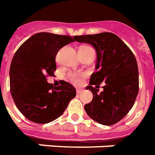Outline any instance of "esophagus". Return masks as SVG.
<instances>
[{
    "label": "esophagus",
    "instance_id": "esophagus-1",
    "mask_svg": "<svg viewBox=\"0 0 155 155\" xmlns=\"http://www.w3.org/2000/svg\"><path fill=\"white\" fill-rule=\"evenodd\" d=\"M82 92H83V89H76V93H77V94H81Z\"/></svg>",
    "mask_w": 155,
    "mask_h": 155
}]
</instances>
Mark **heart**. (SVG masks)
Wrapping results in <instances>:
<instances>
[{
    "label": "heart",
    "mask_w": 155,
    "mask_h": 155,
    "mask_svg": "<svg viewBox=\"0 0 155 155\" xmlns=\"http://www.w3.org/2000/svg\"><path fill=\"white\" fill-rule=\"evenodd\" d=\"M81 48L88 49V50H93L91 48H89V47H87V46H84V47H81ZM71 78L72 81H74V83L78 84L79 82H80V78H79V75H78V74H71Z\"/></svg>",
    "instance_id": "1"
}]
</instances>
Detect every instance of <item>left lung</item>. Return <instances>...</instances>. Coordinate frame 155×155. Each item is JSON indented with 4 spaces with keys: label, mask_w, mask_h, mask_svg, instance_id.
<instances>
[{
    "label": "left lung",
    "mask_w": 155,
    "mask_h": 155,
    "mask_svg": "<svg viewBox=\"0 0 155 155\" xmlns=\"http://www.w3.org/2000/svg\"><path fill=\"white\" fill-rule=\"evenodd\" d=\"M74 40L92 45L97 53L95 73L86 89L91 90L92 101L84 105L90 118L105 126L121 121L132 108L139 92V72L132 51L113 33L74 36ZM105 82L98 93L95 87Z\"/></svg>",
    "instance_id": "left-lung-1"
}]
</instances>
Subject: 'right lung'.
I'll return each instance as SVG.
<instances>
[{
    "instance_id": "add662e5",
    "label": "right lung",
    "mask_w": 155,
    "mask_h": 155,
    "mask_svg": "<svg viewBox=\"0 0 155 155\" xmlns=\"http://www.w3.org/2000/svg\"><path fill=\"white\" fill-rule=\"evenodd\" d=\"M74 38L51 33H38L17 50L10 68V93L19 112L29 121L46 124L65 112L76 90L61 81L53 88L46 76L57 70L56 56Z\"/></svg>"
}]
</instances>
